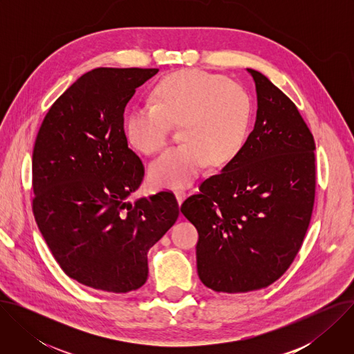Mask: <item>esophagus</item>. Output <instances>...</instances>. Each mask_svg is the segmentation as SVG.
Listing matches in <instances>:
<instances>
[{
  "label": "esophagus",
  "instance_id": "esophagus-1",
  "mask_svg": "<svg viewBox=\"0 0 354 354\" xmlns=\"http://www.w3.org/2000/svg\"><path fill=\"white\" fill-rule=\"evenodd\" d=\"M174 193H175V196H176L178 203L180 205L182 201H183V198H185V196H186V190H185L183 187H178V189H175V190H174Z\"/></svg>",
  "mask_w": 354,
  "mask_h": 354
}]
</instances>
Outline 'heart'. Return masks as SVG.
<instances>
[{
	"instance_id": "heart-1",
	"label": "heart",
	"mask_w": 354,
	"mask_h": 354,
	"mask_svg": "<svg viewBox=\"0 0 354 354\" xmlns=\"http://www.w3.org/2000/svg\"><path fill=\"white\" fill-rule=\"evenodd\" d=\"M151 105L136 109L126 124L129 142L144 154L167 144L172 123H180V144L153 162L149 176L160 186L192 182L209 164L223 167L239 153L250 123V99L236 82L201 70L162 78Z\"/></svg>"
}]
</instances>
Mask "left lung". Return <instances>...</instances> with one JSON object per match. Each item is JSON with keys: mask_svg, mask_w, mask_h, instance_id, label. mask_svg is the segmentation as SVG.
I'll use <instances>...</instances> for the list:
<instances>
[{"mask_svg": "<svg viewBox=\"0 0 354 354\" xmlns=\"http://www.w3.org/2000/svg\"><path fill=\"white\" fill-rule=\"evenodd\" d=\"M248 71L258 93L255 129L180 206L198 232V277L217 292L261 290L280 279L306 238L315 201L313 133L283 91Z\"/></svg>", "mask_w": 354, "mask_h": 354, "instance_id": "left-lung-1", "label": "left lung"}]
</instances>
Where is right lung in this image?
I'll list each match as a JSON object with an SVG mask.
<instances>
[{"mask_svg":"<svg viewBox=\"0 0 354 354\" xmlns=\"http://www.w3.org/2000/svg\"><path fill=\"white\" fill-rule=\"evenodd\" d=\"M158 68L100 67L81 75L50 106L32 156V210L63 272L108 292L140 288L147 254L175 224L169 190L127 200L144 165L127 145L124 108Z\"/></svg>","mask_w":354,"mask_h":354,"instance_id":"1","label":"right lung"}]
</instances>
